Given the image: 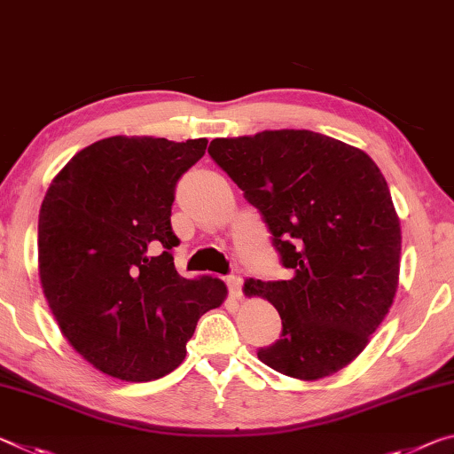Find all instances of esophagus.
I'll return each mask as SVG.
<instances>
[{
	"instance_id": "obj_1",
	"label": "esophagus",
	"mask_w": 454,
	"mask_h": 454,
	"mask_svg": "<svg viewBox=\"0 0 454 454\" xmlns=\"http://www.w3.org/2000/svg\"><path fill=\"white\" fill-rule=\"evenodd\" d=\"M241 286H243V279L239 276H229L227 278L229 294H231V297H235V300H239V297H241Z\"/></svg>"
}]
</instances>
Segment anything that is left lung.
Returning a JSON list of instances; mask_svg holds the SVG:
<instances>
[{
  "instance_id": "1",
  "label": "left lung",
  "mask_w": 454,
  "mask_h": 454,
  "mask_svg": "<svg viewBox=\"0 0 454 454\" xmlns=\"http://www.w3.org/2000/svg\"><path fill=\"white\" fill-rule=\"evenodd\" d=\"M213 160L262 211L289 279H247L245 295L279 311L281 336L257 358L297 380L360 356L395 301L400 219L376 162L311 130L215 138Z\"/></svg>"
}]
</instances>
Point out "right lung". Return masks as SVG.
Masks as SVG:
<instances>
[{
	"mask_svg": "<svg viewBox=\"0 0 454 454\" xmlns=\"http://www.w3.org/2000/svg\"><path fill=\"white\" fill-rule=\"evenodd\" d=\"M209 140L110 137L54 176L38 221V270L59 332L100 372L162 378L184 360L199 317L227 297L221 279L175 270L176 181Z\"/></svg>",
	"mask_w": 454,
	"mask_h": 454,
	"instance_id": "obj_1",
	"label": "right lung"
}]
</instances>
